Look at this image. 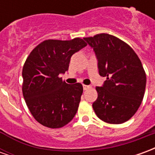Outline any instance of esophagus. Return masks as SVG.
Instances as JSON below:
<instances>
[{"label": "esophagus", "instance_id": "1", "mask_svg": "<svg viewBox=\"0 0 155 155\" xmlns=\"http://www.w3.org/2000/svg\"><path fill=\"white\" fill-rule=\"evenodd\" d=\"M91 88V85H86V84H84L83 85V89H84V91H87V90H90Z\"/></svg>", "mask_w": 155, "mask_h": 155}]
</instances>
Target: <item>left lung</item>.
<instances>
[{
  "label": "left lung",
  "mask_w": 155,
  "mask_h": 155,
  "mask_svg": "<svg viewBox=\"0 0 155 155\" xmlns=\"http://www.w3.org/2000/svg\"><path fill=\"white\" fill-rule=\"evenodd\" d=\"M98 60L103 86L95 88L97 100L92 106L101 120L109 124L126 122L136 113L143 101L146 74L136 53L124 41L102 33L85 37Z\"/></svg>",
  "instance_id": "obj_1"
}]
</instances>
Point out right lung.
Wrapping results in <instances>:
<instances>
[{
	"instance_id": "obj_1",
	"label": "right lung",
	"mask_w": 155,
	"mask_h": 155,
	"mask_svg": "<svg viewBox=\"0 0 155 155\" xmlns=\"http://www.w3.org/2000/svg\"><path fill=\"white\" fill-rule=\"evenodd\" d=\"M87 44L83 39L46 40L35 46L22 70V93L35 120L48 128H61L77 112L83 86L69 84L60 74L68 71L73 54Z\"/></svg>"
}]
</instances>
